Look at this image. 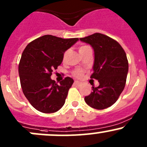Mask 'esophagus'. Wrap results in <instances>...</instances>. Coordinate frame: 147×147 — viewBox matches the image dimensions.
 Returning <instances> with one entry per match:
<instances>
[{
  "label": "esophagus",
  "mask_w": 147,
  "mask_h": 147,
  "mask_svg": "<svg viewBox=\"0 0 147 147\" xmlns=\"http://www.w3.org/2000/svg\"><path fill=\"white\" fill-rule=\"evenodd\" d=\"M74 83H75V85H77V86H80V85H81V84H82V83L78 82V81H75V82H74Z\"/></svg>",
  "instance_id": "1"
}]
</instances>
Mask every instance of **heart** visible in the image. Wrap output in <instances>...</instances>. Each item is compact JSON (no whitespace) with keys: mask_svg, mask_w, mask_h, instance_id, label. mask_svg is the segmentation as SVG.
Instances as JSON below:
<instances>
[{"mask_svg":"<svg viewBox=\"0 0 147 147\" xmlns=\"http://www.w3.org/2000/svg\"><path fill=\"white\" fill-rule=\"evenodd\" d=\"M90 48V47L87 45H81L80 47H79V52L80 53H82V52L84 51V50H86L87 49ZM82 70H80V69H76L75 71H74L73 72V75L75 77H76V78H80L81 76H82Z\"/></svg>","mask_w":147,"mask_h":147,"instance_id":"b5f03b06","label":"heart"}]
</instances>
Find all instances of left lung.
I'll return each instance as SVG.
<instances>
[{
	"label": "left lung",
	"mask_w": 147,
	"mask_h": 147,
	"mask_svg": "<svg viewBox=\"0 0 147 147\" xmlns=\"http://www.w3.org/2000/svg\"><path fill=\"white\" fill-rule=\"evenodd\" d=\"M80 40L94 50L90 78L100 83L98 87H92V92L84 97V101L94 109H106L116 102L125 87L129 69L127 55L116 40L103 34L94 33Z\"/></svg>",
	"instance_id": "1"
}]
</instances>
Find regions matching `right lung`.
Instances as JSON below:
<instances>
[{
  "mask_svg": "<svg viewBox=\"0 0 147 147\" xmlns=\"http://www.w3.org/2000/svg\"><path fill=\"white\" fill-rule=\"evenodd\" d=\"M78 40L45 35L25 48L18 66L20 84L24 95L37 110L53 113L64 105L74 80L67 77L57 84L50 77L63 62L65 51Z\"/></svg>",
  "mask_w": 147,
  "mask_h": 147,
  "instance_id": "1",
  "label": "right lung"
}]
</instances>
